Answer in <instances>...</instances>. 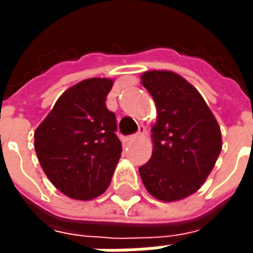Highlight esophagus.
<instances>
[{"label":"esophagus","instance_id":"34e87169","mask_svg":"<svg viewBox=\"0 0 253 253\" xmlns=\"http://www.w3.org/2000/svg\"><path fill=\"white\" fill-rule=\"evenodd\" d=\"M145 132H146V127L141 125V126H139V130H138L137 134H132V135H130V137L127 138V139H130V141H131V139H135V138L143 137V135H145Z\"/></svg>","mask_w":253,"mask_h":253}]
</instances>
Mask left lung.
<instances>
[{
  "label": "left lung",
  "instance_id": "1",
  "mask_svg": "<svg viewBox=\"0 0 253 253\" xmlns=\"http://www.w3.org/2000/svg\"><path fill=\"white\" fill-rule=\"evenodd\" d=\"M141 80L156 103L157 119L153 153L139 175L152 196L180 201L199 190L214 168L222 149L221 128L201 93L181 76L150 70Z\"/></svg>",
  "mask_w": 253,
  "mask_h": 253
}]
</instances>
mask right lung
<instances>
[{
  "mask_svg": "<svg viewBox=\"0 0 253 253\" xmlns=\"http://www.w3.org/2000/svg\"><path fill=\"white\" fill-rule=\"evenodd\" d=\"M112 85L111 78H88L73 85L34 135L36 156L48 180L72 199L101 195L121 159L116 116L105 105Z\"/></svg>",
  "mask_w": 253,
  "mask_h": 253,
  "instance_id": "1",
  "label": "right lung"
}]
</instances>
